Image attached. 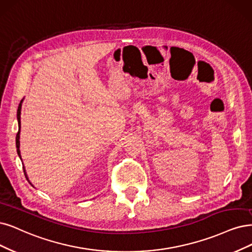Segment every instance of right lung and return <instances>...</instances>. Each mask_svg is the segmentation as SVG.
Returning <instances> with one entry per match:
<instances>
[{
	"label": "right lung",
	"instance_id": "obj_1",
	"mask_svg": "<svg viewBox=\"0 0 252 252\" xmlns=\"http://www.w3.org/2000/svg\"><path fill=\"white\" fill-rule=\"evenodd\" d=\"M23 100L24 99H22L21 100V102H20V105H18V109H17V121H18V132H17V134H16V138H15V142H16V148H17V155H18V157L21 158V151H20V134H21V110H22V104H23ZM23 169H24V173H25V176H26V179H27V181L30 183V181H29V179H28V175H27V173H26V169H25V166H23ZM31 184V183H30ZM32 185V184H31ZM33 186V185H32Z\"/></svg>",
	"mask_w": 252,
	"mask_h": 252
}]
</instances>
